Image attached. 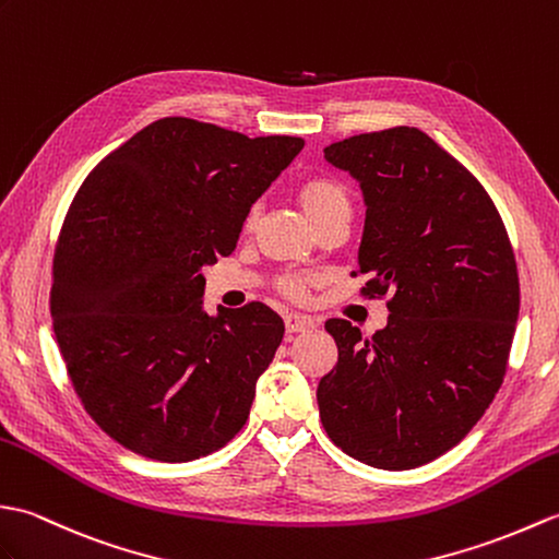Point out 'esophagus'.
Masks as SVG:
<instances>
[{"label": "esophagus", "instance_id": "1", "mask_svg": "<svg viewBox=\"0 0 559 559\" xmlns=\"http://www.w3.org/2000/svg\"><path fill=\"white\" fill-rule=\"evenodd\" d=\"M284 328H287L289 334L306 332L308 328H313V320L306 318V316H299V313H287V316H284Z\"/></svg>", "mask_w": 559, "mask_h": 559}]
</instances>
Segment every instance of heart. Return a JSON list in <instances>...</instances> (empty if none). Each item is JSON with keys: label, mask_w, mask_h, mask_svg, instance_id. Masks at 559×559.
I'll return each instance as SVG.
<instances>
[{"label": "heart", "mask_w": 559, "mask_h": 559, "mask_svg": "<svg viewBox=\"0 0 559 559\" xmlns=\"http://www.w3.org/2000/svg\"><path fill=\"white\" fill-rule=\"evenodd\" d=\"M299 205L306 213V217L313 222L325 217L332 210H337L342 205H349V189L340 181V179H332V177H316V179H308L306 183L299 186ZM255 219V213H248L246 217V227H251ZM280 289L289 296V299H304L308 294V280L304 277H284L280 282Z\"/></svg>", "instance_id": "heart-1"}]
</instances>
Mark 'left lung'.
<instances>
[{"label":"left lung","mask_w":559,"mask_h":559,"mask_svg":"<svg viewBox=\"0 0 559 559\" xmlns=\"http://www.w3.org/2000/svg\"><path fill=\"white\" fill-rule=\"evenodd\" d=\"M361 181V296L390 294L373 337L332 318L337 366L318 384L322 428L358 462L404 471L452 450L507 373L519 272L504 222L480 181L414 127L325 147Z\"/></svg>","instance_id":"8db88e82"}]
</instances>
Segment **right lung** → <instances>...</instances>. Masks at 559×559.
I'll return each mask as SVG.
<instances>
[{
	"instance_id": "1",
	"label": "right lung",
	"mask_w": 559,
	"mask_h": 559,
	"mask_svg": "<svg viewBox=\"0 0 559 559\" xmlns=\"http://www.w3.org/2000/svg\"><path fill=\"white\" fill-rule=\"evenodd\" d=\"M301 147L165 117L73 195L49 311L73 390L121 448L191 462L243 428L284 322L260 301L207 316L201 270L234 251L248 210Z\"/></svg>"
}]
</instances>
